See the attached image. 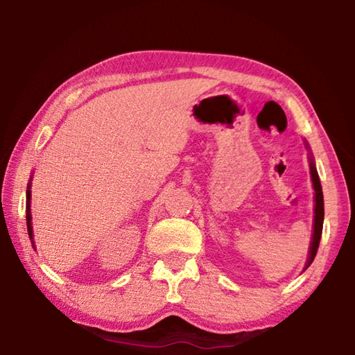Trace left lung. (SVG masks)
<instances>
[{
	"label": "left lung",
	"mask_w": 355,
	"mask_h": 355,
	"mask_svg": "<svg viewBox=\"0 0 355 355\" xmlns=\"http://www.w3.org/2000/svg\"><path fill=\"white\" fill-rule=\"evenodd\" d=\"M310 173H311V182H313V189H315V222H313V236H311V244L309 250V260L305 264V269H307L311 263H313L318 248H320L321 235H322V222H324V197H322V188L320 182V175H318L315 161L310 156Z\"/></svg>",
	"instance_id": "8db88e82"
}]
</instances>
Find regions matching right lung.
Returning <instances> with one entry per match:
<instances>
[{"label": "right lung", "mask_w": 355, "mask_h": 355, "mask_svg": "<svg viewBox=\"0 0 355 355\" xmlns=\"http://www.w3.org/2000/svg\"><path fill=\"white\" fill-rule=\"evenodd\" d=\"M26 225H28L29 238L33 239V225H31V182L28 183V189H26Z\"/></svg>", "instance_id": "add662e5"}]
</instances>
